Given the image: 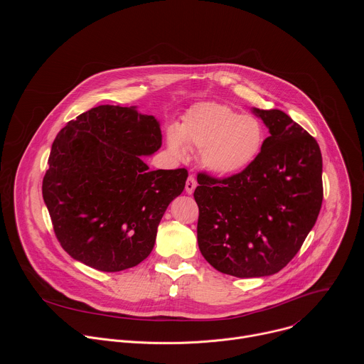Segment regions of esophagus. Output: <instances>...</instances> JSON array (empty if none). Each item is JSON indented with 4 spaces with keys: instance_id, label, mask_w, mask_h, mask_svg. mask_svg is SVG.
Here are the masks:
<instances>
[{
    "instance_id": "obj_1",
    "label": "esophagus",
    "mask_w": 364,
    "mask_h": 364,
    "mask_svg": "<svg viewBox=\"0 0 364 364\" xmlns=\"http://www.w3.org/2000/svg\"><path fill=\"white\" fill-rule=\"evenodd\" d=\"M196 187H197V181H196V178H194L193 176H190V177L187 178V181H186V193L193 194Z\"/></svg>"
}]
</instances>
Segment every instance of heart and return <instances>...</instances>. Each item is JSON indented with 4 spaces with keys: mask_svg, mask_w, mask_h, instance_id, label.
I'll list each match as a JSON object with an SVG mask.
<instances>
[{
    "mask_svg": "<svg viewBox=\"0 0 364 364\" xmlns=\"http://www.w3.org/2000/svg\"><path fill=\"white\" fill-rule=\"evenodd\" d=\"M265 136V127L255 115H240L222 103L203 102L183 115L180 127L167 129V146L180 159L187 157V146L198 151L207 170L228 177L256 160Z\"/></svg>",
    "mask_w": 364,
    "mask_h": 364,
    "instance_id": "heart-1",
    "label": "heart"
}]
</instances>
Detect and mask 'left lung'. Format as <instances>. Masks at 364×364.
<instances>
[{
    "mask_svg": "<svg viewBox=\"0 0 364 364\" xmlns=\"http://www.w3.org/2000/svg\"><path fill=\"white\" fill-rule=\"evenodd\" d=\"M269 136L243 171L197 176V242L219 272L259 278L279 272L301 249L323 203L317 141L279 109H257Z\"/></svg>",
    "mask_w": 364,
    "mask_h": 364,
    "instance_id": "1",
    "label": "left lung"
}]
</instances>
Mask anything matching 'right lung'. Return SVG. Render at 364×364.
Instances as JSON below:
<instances>
[{
    "label": "right lung",
    "instance_id": "1",
    "mask_svg": "<svg viewBox=\"0 0 364 364\" xmlns=\"http://www.w3.org/2000/svg\"><path fill=\"white\" fill-rule=\"evenodd\" d=\"M160 122L135 107L100 105L70 121L51 145L43 198L62 247L76 261L118 272L151 253L187 170L149 171Z\"/></svg>",
    "mask_w": 364,
    "mask_h": 364
}]
</instances>
